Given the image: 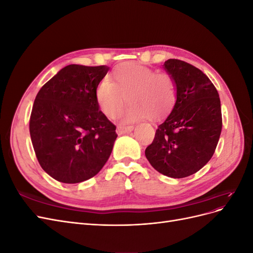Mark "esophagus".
<instances>
[{
    "instance_id": "esophagus-1",
    "label": "esophagus",
    "mask_w": 253,
    "mask_h": 253,
    "mask_svg": "<svg viewBox=\"0 0 253 253\" xmlns=\"http://www.w3.org/2000/svg\"><path fill=\"white\" fill-rule=\"evenodd\" d=\"M133 129H134L133 126H118L116 128V132L118 135H122V134L131 133Z\"/></svg>"
}]
</instances>
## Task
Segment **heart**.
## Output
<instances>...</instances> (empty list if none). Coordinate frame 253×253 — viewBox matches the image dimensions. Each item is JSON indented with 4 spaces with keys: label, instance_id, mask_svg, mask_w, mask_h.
Wrapping results in <instances>:
<instances>
[{
    "label": "heart",
    "instance_id": "b5f03b06",
    "mask_svg": "<svg viewBox=\"0 0 253 253\" xmlns=\"http://www.w3.org/2000/svg\"><path fill=\"white\" fill-rule=\"evenodd\" d=\"M96 98L110 118L120 112L127 98L131 104L120 114L121 121H138L148 116L157 119L173 109L176 85L169 74L136 63H122L114 68L112 81L104 79L98 84Z\"/></svg>",
    "mask_w": 253,
    "mask_h": 253
}]
</instances>
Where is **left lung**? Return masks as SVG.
I'll use <instances>...</instances> for the list:
<instances>
[{"label": "left lung", "instance_id": "left-lung-1", "mask_svg": "<svg viewBox=\"0 0 253 253\" xmlns=\"http://www.w3.org/2000/svg\"><path fill=\"white\" fill-rule=\"evenodd\" d=\"M163 66L175 82L176 101L144 154L159 173L183 178L200 171L214 154L223 126L220 100L213 83L195 66L177 59Z\"/></svg>", "mask_w": 253, "mask_h": 253}]
</instances>
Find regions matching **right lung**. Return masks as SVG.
Instances as JSON below:
<instances>
[{"label":"right lung","mask_w":253,"mask_h":253,"mask_svg":"<svg viewBox=\"0 0 253 253\" xmlns=\"http://www.w3.org/2000/svg\"><path fill=\"white\" fill-rule=\"evenodd\" d=\"M109 70L105 65H67L38 93L30 138L38 162L53 179L82 182L108 162L116 126L99 110L96 89Z\"/></svg>","instance_id":"add662e5"}]
</instances>
